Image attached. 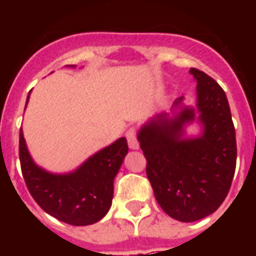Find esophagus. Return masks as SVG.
Returning a JSON list of instances; mask_svg holds the SVG:
<instances>
[{
	"label": "esophagus",
	"instance_id": "1",
	"mask_svg": "<svg viewBox=\"0 0 256 256\" xmlns=\"http://www.w3.org/2000/svg\"><path fill=\"white\" fill-rule=\"evenodd\" d=\"M126 141H128V146H130L131 150H138V148H140V142H138V138H136L135 130L126 131Z\"/></svg>",
	"mask_w": 256,
	"mask_h": 256
}]
</instances>
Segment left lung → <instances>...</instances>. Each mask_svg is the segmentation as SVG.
Masks as SVG:
<instances>
[{"label": "left lung", "instance_id": "8db88e82", "mask_svg": "<svg viewBox=\"0 0 256 256\" xmlns=\"http://www.w3.org/2000/svg\"><path fill=\"white\" fill-rule=\"evenodd\" d=\"M196 81V111L181 106L180 112L158 114L138 132L146 158V176L156 202L171 218L200 221L215 212L231 188L236 165V140L231 110L218 82L196 68L190 71ZM184 98L174 105L180 106ZM202 134L183 136V126L194 112Z\"/></svg>", "mask_w": 256, "mask_h": 256}]
</instances>
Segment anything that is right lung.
Segmentation results:
<instances>
[{"label": "right lung", "instance_id": "add662e5", "mask_svg": "<svg viewBox=\"0 0 256 256\" xmlns=\"http://www.w3.org/2000/svg\"><path fill=\"white\" fill-rule=\"evenodd\" d=\"M126 152L128 144L122 136L94 154L75 171L51 174L32 161L20 130V162L28 191L46 214L75 226L98 222L111 208L114 178Z\"/></svg>", "mask_w": 256, "mask_h": 256}]
</instances>
